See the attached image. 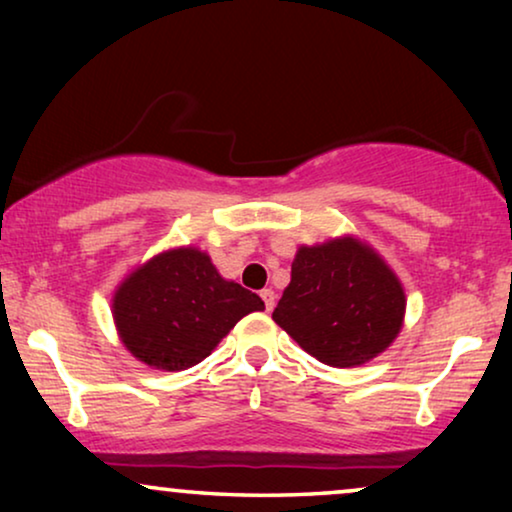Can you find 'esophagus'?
Segmentation results:
<instances>
[{"mask_svg":"<svg viewBox=\"0 0 512 512\" xmlns=\"http://www.w3.org/2000/svg\"><path fill=\"white\" fill-rule=\"evenodd\" d=\"M261 298H263V303H265V310H268V312H272V307H275V291H272V289H263L261 291Z\"/></svg>","mask_w":512,"mask_h":512,"instance_id":"esophagus-1","label":"esophagus"}]
</instances>
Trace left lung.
Instances as JSON below:
<instances>
[{
  "label": "left lung",
  "mask_w": 512,
  "mask_h": 512,
  "mask_svg": "<svg viewBox=\"0 0 512 512\" xmlns=\"http://www.w3.org/2000/svg\"><path fill=\"white\" fill-rule=\"evenodd\" d=\"M405 293L382 256L356 237L300 247L272 319L333 368L361 366L396 340Z\"/></svg>",
  "instance_id": "obj_1"
}]
</instances>
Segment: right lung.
Returning a JSON list of instances; mask_svg holds the SVG:
<instances>
[{"label":"right lung","instance_id":"obj_1","mask_svg":"<svg viewBox=\"0 0 512 512\" xmlns=\"http://www.w3.org/2000/svg\"><path fill=\"white\" fill-rule=\"evenodd\" d=\"M128 352L158 370H186L207 359L237 321L263 300L228 282L195 247L153 256L123 279L111 300Z\"/></svg>","mask_w":512,"mask_h":512}]
</instances>
